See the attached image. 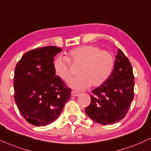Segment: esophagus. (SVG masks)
<instances>
[{
  "label": "esophagus",
  "mask_w": 151,
  "mask_h": 151,
  "mask_svg": "<svg viewBox=\"0 0 151 151\" xmlns=\"http://www.w3.org/2000/svg\"><path fill=\"white\" fill-rule=\"evenodd\" d=\"M71 93H72V96H78L79 95V94H80V93L76 91H72Z\"/></svg>",
  "instance_id": "34e87169"
}]
</instances>
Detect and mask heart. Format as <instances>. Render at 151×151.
<instances>
[{"instance_id":"heart-1","label":"heart","mask_w":151,"mask_h":151,"mask_svg":"<svg viewBox=\"0 0 151 151\" xmlns=\"http://www.w3.org/2000/svg\"><path fill=\"white\" fill-rule=\"evenodd\" d=\"M79 65L78 76L70 82L73 88L82 90L101 86L108 79L114 68V58L110 52L101 50L93 45L76 47L68 52L67 57L60 55L53 62V70L61 79L68 81L72 77L71 65Z\"/></svg>"}]
</instances>
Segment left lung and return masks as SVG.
I'll list each match as a JSON object with an SVG mask.
<instances>
[{
  "label": "left lung",
  "instance_id": "obj_1",
  "mask_svg": "<svg viewBox=\"0 0 151 151\" xmlns=\"http://www.w3.org/2000/svg\"><path fill=\"white\" fill-rule=\"evenodd\" d=\"M134 76L132 65L120 49L113 72L103 85L92 91L86 115L99 124L117 122L126 116L134 99Z\"/></svg>",
  "mask_w": 151,
  "mask_h": 151
}]
</instances>
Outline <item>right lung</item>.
Listing matches in <instances>:
<instances>
[{
	"mask_svg": "<svg viewBox=\"0 0 151 151\" xmlns=\"http://www.w3.org/2000/svg\"><path fill=\"white\" fill-rule=\"evenodd\" d=\"M61 50L56 46L33 49L14 69V101L22 117L35 126L55 120L70 98L71 89L53 70L54 57Z\"/></svg>",
	"mask_w": 151,
	"mask_h": 151,
	"instance_id": "1",
	"label": "right lung"
}]
</instances>
